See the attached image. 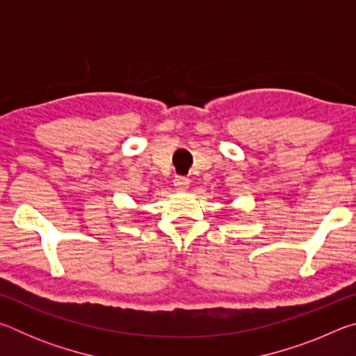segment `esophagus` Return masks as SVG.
<instances>
[{
    "label": "esophagus",
    "instance_id": "esophagus-1",
    "mask_svg": "<svg viewBox=\"0 0 356 356\" xmlns=\"http://www.w3.org/2000/svg\"><path fill=\"white\" fill-rule=\"evenodd\" d=\"M188 185H190V179L188 177H185V176H176V177H174V186H176L179 191H185L186 188H188Z\"/></svg>",
    "mask_w": 356,
    "mask_h": 356
}]
</instances>
